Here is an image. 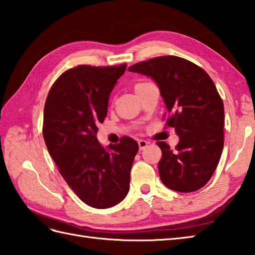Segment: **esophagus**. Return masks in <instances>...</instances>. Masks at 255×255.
Here are the masks:
<instances>
[{
	"label": "esophagus",
	"mask_w": 255,
	"mask_h": 255,
	"mask_svg": "<svg viewBox=\"0 0 255 255\" xmlns=\"http://www.w3.org/2000/svg\"><path fill=\"white\" fill-rule=\"evenodd\" d=\"M138 144H139V148H140V150H143L144 148H147V147H148L149 142H148V141H145V140H139V141H138Z\"/></svg>",
	"instance_id": "obj_1"
}]
</instances>
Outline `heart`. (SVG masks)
<instances>
[{
    "label": "heart",
    "mask_w": 255,
    "mask_h": 255,
    "mask_svg": "<svg viewBox=\"0 0 255 255\" xmlns=\"http://www.w3.org/2000/svg\"><path fill=\"white\" fill-rule=\"evenodd\" d=\"M139 84H141V83H139ZM139 84H137V85H139Z\"/></svg>",
    "instance_id": "b5f03b06"
}]
</instances>
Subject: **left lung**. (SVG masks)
I'll return each instance as SVG.
<instances>
[{
    "mask_svg": "<svg viewBox=\"0 0 255 255\" xmlns=\"http://www.w3.org/2000/svg\"><path fill=\"white\" fill-rule=\"evenodd\" d=\"M128 71L158 85L180 141L175 150L161 141L159 174L164 185L180 193L202 188L217 167L224 149L225 108L216 85L202 68L175 56L139 62Z\"/></svg>",
    "mask_w": 255,
    "mask_h": 255,
    "instance_id": "1",
    "label": "left lung"
}]
</instances>
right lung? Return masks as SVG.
Wrapping results in <instances>:
<instances>
[{
    "instance_id": "right-lung-1",
    "label": "right lung",
    "mask_w": 255,
    "mask_h": 255,
    "mask_svg": "<svg viewBox=\"0 0 255 255\" xmlns=\"http://www.w3.org/2000/svg\"><path fill=\"white\" fill-rule=\"evenodd\" d=\"M125 70L126 64L70 69L52 85L45 104L42 133L49 154L79 198L99 209L127 196L139 149L129 137L106 148L96 137V125L104 122L110 95Z\"/></svg>"
}]
</instances>
